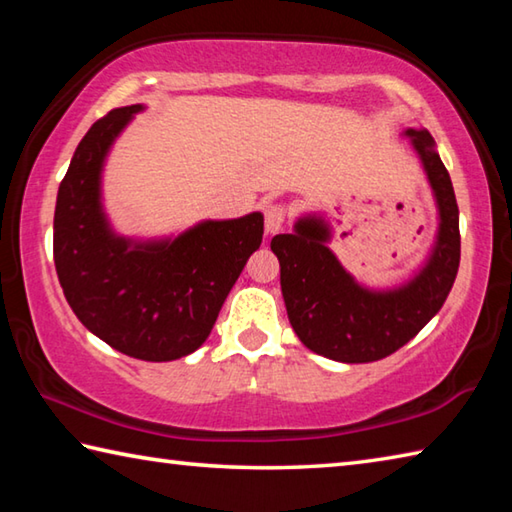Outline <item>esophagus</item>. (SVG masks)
<instances>
[{"instance_id":"obj_1","label":"esophagus","mask_w":512,"mask_h":512,"mask_svg":"<svg viewBox=\"0 0 512 512\" xmlns=\"http://www.w3.org/2000/svg\"><path fill=\"white\" fill-rule=\"evenodd\" d=\"M284 221H287V207L277 205V203L266 205V210H264L266 235H275V232H280Z\"/></svg>"}]
</instances>
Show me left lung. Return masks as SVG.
Segmentation results:
<instances>
[{
  "label": "left lung",
  "instance_id": "8db88e82",
  "mask_svg": "<svg viewBox=\"0 0 512 512\" xmlns=\"http://www.w3.org/2000/svg\"><path fill=\"white\" fill-rule=\"evenodd\" d=\"M427 173L438 230L418 271L397 287L361 284L329 248L332 228L320 214H302L289 235H275L282 298L289 323L311 352L341 363L379 361L409 343L452 291L461 262L458 205L452 178L427 128H406Z\"/></svg>",
  "mask_w": 512,
  "mask_h": 512
}]
</instances>
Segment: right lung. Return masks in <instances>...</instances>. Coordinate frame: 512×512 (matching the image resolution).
Wrapping results in <instances>:
<instances>
[{
    "mask_svg": "<svg viewBox=\"0 0 512 512\" xmlns=\"http://www.w3.org/2000/svg\"><path fill=\"white\" fill-rule=\"evenodd\" d=\"M142 103L110 110L76 146L54 214V262L69 307L110 348L173 361L201 348L262 244L264 214L205 219L180 235L137 239L112 228L103 167Z\"/></svg>",
    "mask_w": 512,
    "mask_h": 512,
    "instance_id": "right-lung-1",
    "label": "right lung"
}]
</instances>
